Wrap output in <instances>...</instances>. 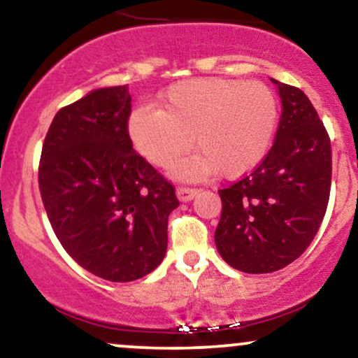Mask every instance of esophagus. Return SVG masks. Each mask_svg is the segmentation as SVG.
Returning <instances> with one entry per match:
<instances>
[{"label": "esophagus", "mask_w": 358, "mask_h": 358, "mask_svg": "<svg viewBox=\"0 0 358 358\" xmlns=\"http://www.w3.org/2000/svg\"><path fill=\"white\" fill-rule=\"evenodd\" d=\"M199 188H190V187H178L176 188V196H178L182 202H190L196 196Z\"/></svg>", "instance_id": "esophagus-1"}]
</instances>
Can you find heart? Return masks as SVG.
I'll list each match as a JSON object with an SVG mask.
<instances>
[{
	"mask_svg": "<svg viewBox=\"0 0 358 358\" xmlns=\"http://www.w3.org/2000/svg\"><path fill=\"white\" fill-rule=\"evenodd\" d=\"M278 113L276 94L259 80L190 79L168 87L158 110H134L127 131L134 148L156 166L171 165L193 141L199 151L173 166L176 176L202 178L219 171L234 178L262 162Z\"/></svg>",
	"mask_w": 358,
	"mask_h": 358,
	"instance_id": "obj_1",
	"label": "heart"
}]
</instances>
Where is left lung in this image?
I'll return each instance as SVG.
<instances>
[{"label":"left lung","mask_w":358,"mask_h":358,"mask_svg":"<svg viewBox=\"0 0 358 358\" xmlns=\"http://www.w3.org/2000/svg\"><path fill=\"white\" fill-rule=\"evenodd\" d=\"M282 101L274 145L241 180L220 188V256L242 273H274L305 252L330 199L331 145L301 89L273 80Z\"/></svg>","instance_id":"obj_1"}]
</instances>
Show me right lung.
<instances>
[{
  "label": "right lung",
  "instance_id": "right-lung-1",
  "mask_svg": "<svg viewBox=\"0 0 358 358\" xmlns=\"http://www.w3.org/2000/svg\"><path fill=\"white\" fill-rule=\"evenodd\" d=\"M127 85L97 89L53 117L38 185L57 239L77 264L113 282L156 269L166 254L173 183L133 150Z\"/></svg>",
  "mask_w": 358,
  "mask_h": 358
}]
</instances>
